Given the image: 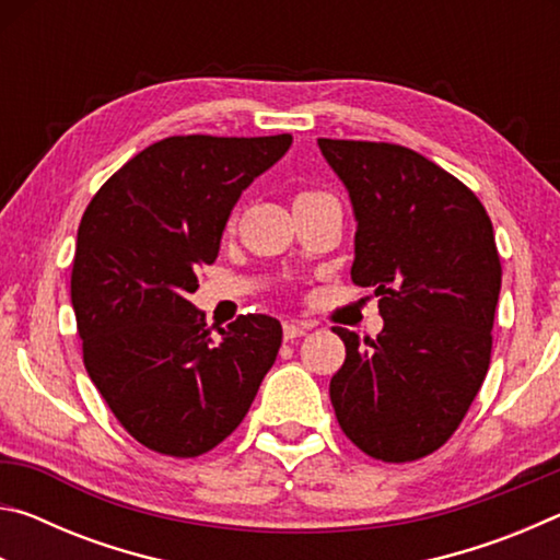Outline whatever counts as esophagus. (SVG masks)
<instances>
[{
    "mask_svg": "<svg viewBox=\"0 0 560 560\" xmlns=\"http://www.w3.org/2000/svg\"><path fill=\"white\" fill-rule=\"evenodd\" d=\"M311 328H314V324H308V320H287V324H283V338L287 340L301 338L306 336Z\"/></svg>",
    "mask_w": 560,
    "mask_h": 560,
    "instance_id": "1",
    "label": "esophagus"
}]
</instances>
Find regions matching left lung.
Segmentation results:
<instances>
[{
	"mask_svg": "<svg viewBox=\"0 0 560 560\" xmlns=\"http://www.w3.org/2000/svg\"><path fill=\"white\" fill-rule=\"evenodd\" d=\"M355 217L350 279L373 289L375 340L334 328L346 363L330 402L355 447L383 462L440 450L485 383L501 289L494 226L467 185L410 148L318 138Z\"/></svg>",
	"mask_w": 560,
	"mask_h": 560,
	"instance_id": "obj_1",
	"label": "left lung"
}]
</instances>
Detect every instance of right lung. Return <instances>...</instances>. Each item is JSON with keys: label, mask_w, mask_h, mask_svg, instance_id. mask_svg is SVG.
<instances>
[{"label": "right lung", "mask_w": 560, "mask_h": 560, "mask_svg": "<svg viewBox=\"0 0 560 560\" xmlns=\"http://www.w3.org/2000/svg\"><path fill=\"white\" fill-rule=\"evenodd\" d=\"M291 136H175L128 160L83 212L71 303L83 363L132 438L170 457L210 452L240 428L277 360L281 324L240 316L212 340L189 301L220 254L236 200Z\"/></svg>", "instance_id": "add662e5"}]
</instances>
